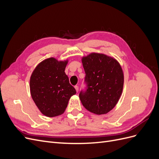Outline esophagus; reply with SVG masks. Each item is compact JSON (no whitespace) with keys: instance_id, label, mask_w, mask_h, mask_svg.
<instances>
[{"instance_id":"esophagus-1","label":"esophagus","mask_w":159,"mask_h":159,"mask_svg":"<svg viewBox=\"0 0 159 159\" xmlns=\"http://www.w3.org/2000/svg\"><path fill=\"white\" fill-rule=\"evenodd\" d=\"M74 88H75V89L77 92H78V91H79V87H78V85H75Z\"/></svg>"}]
</instances>
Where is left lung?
Returning <instances> with one entry per match:
<instances>
[{"instance_id":"left-lung-1","label":"left lung","mask_w":159,"mask_h":159,"mask_svg":"<svg viewBox=\"0 0 159 159\" xmlns=\"http://www.w3.org/2000/svg\"><path fill=\"white\" fill-rule=\"evenodd\" d=\"M82 64L86 88L79 94L81 103L91 113L106 114L116 105L122 93L121 67L113 57L98 53L84 57Z\"/></svg>"}]
</instances>
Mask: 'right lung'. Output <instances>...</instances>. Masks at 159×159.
<instances>
[{
  "label": "right lung",
  "mask_w": 159,
  "mask_h": 159,
  "mask_svg": "<svg viewBox=\"0 0 159 159\" xmlns=\"http://www.w3.org/2000/svg\"><path fill=\"white\" fill-rule=\"evenodd\" d=\"M68 60L48 58L38 64L32 72L30 89L32 99L41 113L52 117L64 112L69 99L76 93L65 73Z\"/></svg>",
  "instance_id": "obj_1"
}]
</instances>
